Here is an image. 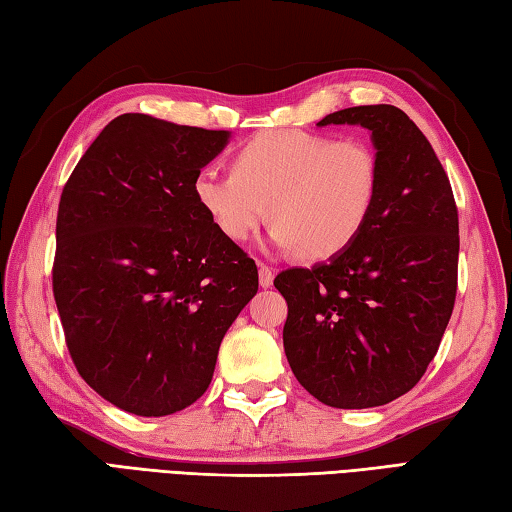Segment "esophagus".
I'll return each instance as SVG.
<instances>
[{"label":"esophagus","mask_w":512,"mask_h":512,"mask_svg":"<svg viewBox=\"0 0 512 512\" xmlns=\"http://www.w3.org/2000/svg\"><path fill=\"white\" fill-rule=\"evenodd\" d=\"M258 280H260V287H271L274 283V269L265 263H258Z\"/></svg>","instance_id":"1"}]
</instances>
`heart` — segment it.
I'll return each instance as SVG.
<instances>
[{"instance_id":"b5f03b06","label":"heart","mask_w":512,"mask_h":512,"mask_svg":"<svg viewBox=\"0 0 512 512\" xmlns=\"http://www.w3.org/2000/svg\"><path fill=\"white\" fill-rule=\"evenodd\" d=\"M378 192L380 161L367 141L305 130L258 132L236 148L232 172L207 168L192 181L196 205L229 241H247L269 214L271 243L314 260L353 245Z\"/></svg>"}]
</instances>
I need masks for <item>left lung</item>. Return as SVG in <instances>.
<instances>
[{
  "mask_svg": "<svg viewBox=\"0 0 512 512\" xmlns=\"http://www.w3.org/2000/svg\"><path fill=\"white\" fill-rule=\"evenodd\" d=\"M329 123L371 132L378 203L351 247L274 285L296 380L327 406L371 409L411 391L435 358L455 305L460 223L440 159L400 108H344L318 121Z\"/></svg>",
  "mask_w": 512,
  "mask_h": 512,
  "instance_id": "1",
  "label": "left lung"
}]
</instances>
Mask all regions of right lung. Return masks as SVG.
Segmentation results:
<instances>
[{"mask_svg":"<svg viewBox=\"0 0 512 512\" xmlns=\"http://www.w3.org/2000/svg\"><path fill=\"white\" fill-rule=\"evenodd\" d=\"M225 130L112 119L61 192L52 294L70 358L103 400L161 417L212 382L258 269L196 205L194 176Z\"/></svg>","mask_w":512,"mask_h":512,"instance_id":"obj_1","label":"right lung"}]
</instances>
